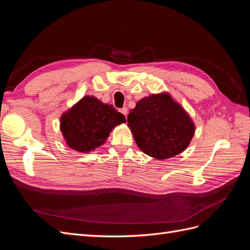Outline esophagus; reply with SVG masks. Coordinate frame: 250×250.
<instances>
[{
    "label": "esophagus",
    "mask_w": 250,
    "mask_h": 250,
    "mask_svg": "<svg viewBox=\"0 0 250 250\" xmlns=\"http://www.w3.org/2000/svg\"><path fill=\"white\" fill-rule=\"evenodd\" d=\"M120 111L122 112L125 117L127 116V111H128V110H127V107H123V108H121V109H120Z\"/></svg>",
    "instance_id": "esophagus-1"
}]
</instances>
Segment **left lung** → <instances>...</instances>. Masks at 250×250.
Returning <instances> with one entry per match:
<instances>
[{"label":"left lung","mask_w":250,"mask_h":250,"mask_svg":"<svg viewBox=\"0 0 250 250\" xmlns=\"http://www.w3.org/2000/svg\"><path fill=\"white\" fill-rule=\"evenodd\" d=\"M127 122L138 147L161 161L185 151L195 133L191 117L166 92L138 101Z\"/></svg>","instance_id":"left-lung-1"}]
</instances>
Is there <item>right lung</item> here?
Returning <instances> with one entry per match:
<instances>
[{"mask_svg": "<svg viewBox=\"0 0 250 250\" xmlns=\"http://www.w3.org/2000/svg\"><path fill=\"white\" fill-rule=\"evenodd\" d=\"M124 122V115L112 105L85 96L60 118V130L71 149L88 153L103 145L113 128Z\"/></svg>", "mask_w": 250, "mask_h": 250, "instance_id": "add662e5", "label": "right lung"}]
</instances>
